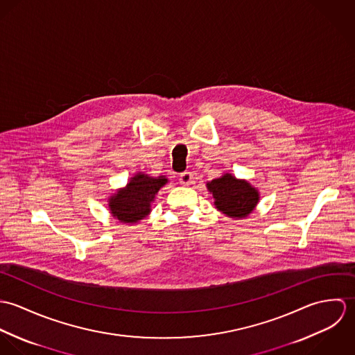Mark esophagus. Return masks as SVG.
Wrapping results in <instances>:
<instances>
[{"instance_id": "obj_1", "label": "esophagus", "mask_w": 355, "mask_h": 355, "mask_svg": "<svg viewBox=\"0 0 355 355\" xmlns=\"http://www.w3.org/2000/svg\"><path fill=\"white\" fill-rule=\"evenodd\" d=\"M180 184H183V186H190L193 182H194V176H193V173L191 172H183L182 175H180Z\"/></svg>"}]
</instances>
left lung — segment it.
Returning a JSON list of instances; mask_svg holds the SVG:
<instances>
[{
    "label": "left lung",
    "instance_id": "8db88e82",
    "mask_svg": "<svg viewBox=\"0 0 355 355\" xmlns=\"http://www.w3.org/2000/svg\"><path fill=\"white\" fill-rule=\"evenodd\" d=\"M206 189L214 198L216 209L234 220L246 218L259 202V191L250 182L228 172L207 182Z\"/></svg>",
    "mask_w": 355,
    "mask_h": 355
}]
</instances>
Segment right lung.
Masks as SVG:
<instances>
[{
	"label": "right lung",
	"instance_id": "right-lung-1",
	"mask_svg": "<svg viewBox=\"0 0 355 355\" xmlns=\"http://www.w3.org/2000/svg\"><path fill=\"white\" fill-rule=\"evenodd\" d=\"M166 183L168 179L164 175L154 178L145 172H137L123 189L107 198L110 216L124 224H135L146 218L152 211L157 193Z\"/></svg>",
	"mask_w": 355,
	"mask_h": 355
}]
</instances>
